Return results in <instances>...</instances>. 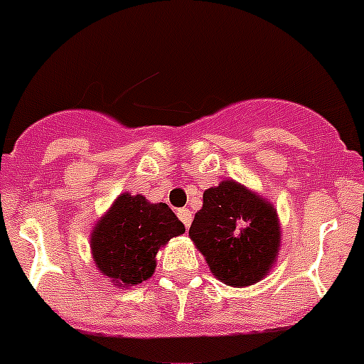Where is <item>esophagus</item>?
<instances>
[{
	"mask_svg": "<svg viewBox=\"0 0 364 364\" xmlns=\"http://www.w3.org/2000/svg\"><path fill=\"white\" fill-rule=\"evenodd\" d=\"M176 215H178V218L182 220V223H184L186 228H189V225H191V222H193V215H191V211H189L188 208L178 209V211H176Z\"/></svg>",
	"mask_w": 364,
	"mask_h": 364,
	"instance_id": "obj_1",
	"label": "esophagus"
}]
</instances>
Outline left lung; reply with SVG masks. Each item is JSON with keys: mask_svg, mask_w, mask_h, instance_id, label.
Wrapping results in <instances>:
<instances>
[{"mask_svg": "<svg viewBox=\"0 0 364 364\" xmlns=\"http://www.w3.org/2000/svg\"><path fill=\"white\" fill-rule=\"evenodd\" d=\"M189 236L216 278L247 287L267 276L278 256V215L258 195L225 180L204 193Z\"/></svg>", "mask_w": 364, "mask_h": 364, "instance_id": "8db88e82", "label": "left lung"}]
</instances>
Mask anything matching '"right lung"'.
I'll return each mask as SVG.
<instances>
[{
    "label": "right lung",
    "mask_w": 364,
    "mask_h": 364,
    "mask_svg": "<svg viewBox=\"0 0 364 364\" xmlns=\"http://www.w3.org/2000/svg\"><path fill=\"white\" fill-rule=\"evenodd\" d=\"M184 231L168 204L124 193L93 229V262L115 285H139L155 272L156 251Z\"/></svg>",
    "instance_id": "obj_1"
}]
</instances>
